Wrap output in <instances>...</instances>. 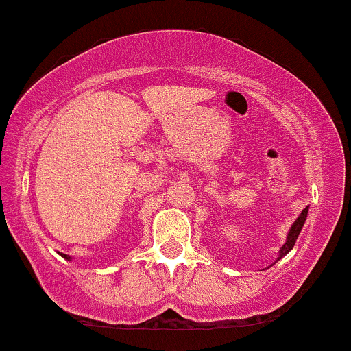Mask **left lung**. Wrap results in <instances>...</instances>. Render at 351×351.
<instances>
[{
	"instance_id": "8db88e82",
	"label": "left lung",
	"mask_w": 351,
	"mask_h": 351,
	"mask_svg": "<svg viewBox=\"0 0 351 351\" xmlns=\"http://www.w3.org/2000/svg\"><path fill=\"white\" fill-rule=\"evenodd\" d=\"M306 214H308V207L303 208L302 214L298 215L297 220H295V222H293V226L290 227L289 235H287V242L283 243L282 249H280V252H278V258H277V261H280L282 257H285V255L289 254V252L293 249L295 242H297V239H298V234H300V230H302L303 223H305V220H306Z\"/></svg>"
}]
</instances>
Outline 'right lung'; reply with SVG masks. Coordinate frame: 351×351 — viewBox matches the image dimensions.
I'll return each instance as SVG.
<instances>
[{
	"instance_id": "1",
	"label": "right lung",
	"mask_w": 351,
	"mask_h": 351,
	"mask_svg": "<svg viewBox=\"0 0 351 351\" xmlns=\"http://www.w3.org/2000/svg\"><path fill=\"white\" fill-rule=\"evenodd\" d=\"M61 257H64V258H68V261H69V258H71V257H69V255H66V254H61Z\"/></svg>"
}]
</instances>
